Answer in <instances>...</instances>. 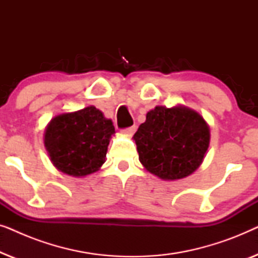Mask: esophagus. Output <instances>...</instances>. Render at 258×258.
<instances>
[{"label":"esophagus","mask_w":258,"mask_h":258,"mask_svg":"<svg viewBox=\"0 0 258 258\" xmlns=\"http://www.w3.org/2000/svg\"><path fill=\"white\" fill-rule=\"evenodd\" d=\"M135 132H136V126H130V128L123 129L122 134H123V135H125V136H132Z\"/></svg>","instance_id":"1"}]
</instances>
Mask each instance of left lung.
I'll use <instances>...</instances> for the list:
<instances>
[{
    "label": "left lung",
    "instance_id": "obj_1",
    "mask_svg": "<svg viewBox=\"0 0 258 258\" xmlns=\"http://www.w3.org/2000/svg\"><path fill=\"white\" fill-rule=\"evenodd\" d=\"M139 160L147 171L163 181L191 175L206 157L210 128L203 116L185 105H157L134 135Z\"/></svg>",
    "mask_w": 258,
    "mask_h": 258
}]
</instances>
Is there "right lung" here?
Masks as SVG:
<instances>
[{
  "mask_svg": "<svg viewBox=\"0 0 258 258\" xmlns=\"http://www.w3.org/2000/svg\"><path fill=\"white\" fill-rule=\"evenodd\" d=\"M114 134L111 119L89 105L52 117L44 130L43 142L49 160L58 171L84 177L100 170Z\"/></svg>",
  "mask_w": 258,
  "mask_h": 258,
  "instance_id": "1",
  "label": "right lung"
}]
</instances>
